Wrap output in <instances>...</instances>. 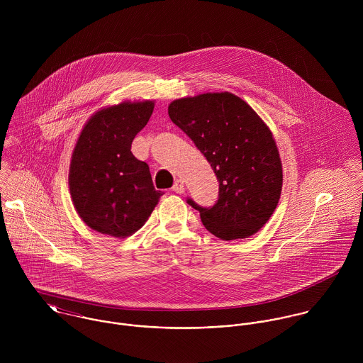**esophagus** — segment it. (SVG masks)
<instances>
[{
    "label": "esophagus",
    "instance_id": "34e87169",
    "mask_svg": "<svg viewBox=\"0 0 363 363\" xmlns=\"http://www.w3.org/2000/svg\"><path fill=\"white\" fill-rule=\"evenodd\" d=\"M184 190H186V187H184V182H183L182 179H177V180L174 182V184H173V191H174V193H177V194H183V193H184Z\"/></svg>",
    "mask_w": 363,
    "mask_h": 363
}]
</instances>
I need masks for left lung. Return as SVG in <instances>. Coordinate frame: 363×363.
<instances>
[{"instance_id": "1", "label": "left lung", "mask_w": 363, "mask_h": 363, "mask_svg": "<svg viewBox=\"0 0 363 363\" xmlns=\"http://www.w3.org/2000/svg\"><path fill=\"white\" fill-rule=\"evenodd\" d=\"M170 120L207 157L219 182L213 207L187 203L222 240L246 239L265 225L278 206L282 163L271 130L259 114L230 92L176 99Z\"/></svg>"}]
</instances>
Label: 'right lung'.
Masks as SVG:
<instances>
[{
  "label": "right lung",
  "instance_id": "obj_1",
  "mask_svg": "<svg viewBox=\"0 0 363 363\" xmlns=\"http://www.w3.org/2000/svg\"><path fill=\"white\" fill-rule=\"evenodd\" d=\"M154 101L121 102L98 110L84 125L71 156L68 184L79 218L94 230L128 238L159 203L150 166L131 152Z\"/></svg>",
  "mask_w": 363,
  "mask_h": 363
}]
</instances>
